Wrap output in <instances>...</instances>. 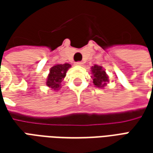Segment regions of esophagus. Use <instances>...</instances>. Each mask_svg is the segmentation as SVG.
<instances>
[{"mask_svg": "<svg viewBox=\"0 0 153 153\" xmlns=\"http://www.w3.org/2000/svg\"><path fill=\"white\" fill-rule=\"evenodd\" d=\"M83 62H82V61H78V62H76V63H75V65H79V66H81V65H83Z\"/></svg>", "mask_w": 153, "mask_h": 153, "instance_id": "34e87169", "label": "esophagus"}]
</instances>
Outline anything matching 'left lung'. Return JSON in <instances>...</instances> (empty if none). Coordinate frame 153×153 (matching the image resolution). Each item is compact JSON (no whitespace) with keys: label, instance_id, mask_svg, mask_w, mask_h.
<instances>
[{"label":"left lung","instance_id":"obj_1","mask_svg":"<svg viewBox=\"0 0 153 153\" xmlns=\"http://www.w3.org/2000/svg\"><path fill=\"white\" fill-rule=\"evenodd\" d=\"M92 74H93V82L94 85L97 88H103L106 85V83L109 81L108 76L103 70L102 67L99 65H93L92 67Z\"/></svg>","mask_w":153,"mask_h":153}]
</instances>
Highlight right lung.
Segmentation results:
<instances>
[{
  "label": "right lung",
  "mask_w": 153,
  "mask_h": 153,
  "mask_svg": "<svg viewBox=\"0 0 153 153\" xmlns=\"http://www.w3.org/2000/svg\"><path fill=\"white\" fill-rule=\"evenodd\" d=\"M70 64L65 63L63 65H56L51 67L46 83L47 86L54 90L60 88V83L65 77L67 70L70 69Z\"/></svg>",
  "instance_id": "1"
}]
</instances>
